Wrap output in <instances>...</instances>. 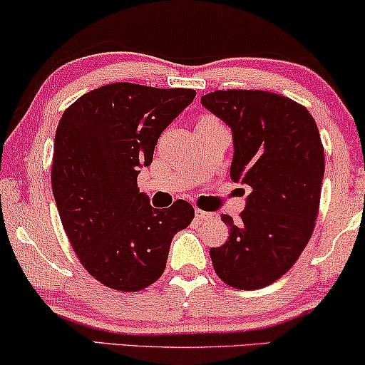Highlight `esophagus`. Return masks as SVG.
Segmentation results:
<instances>
[{"instance_id": "1", "label": "esophagus", "mask_w": 365, "mask_h": 365, "mask_svg": "<svg viewBox=\"0 0 365 365\" xmlns=\"http://www.w3.org/2000/svg\"><path fill=\"white\" fill-rule=\"evenodd\" d=\"M195 218H197V220H212V218H217V215L210 213V212H203V210H195Z\"/></svg>"}]
</instances>
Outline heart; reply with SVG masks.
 Wrapping results in <instances>:
<instances>
[{
  "mask_svg": "<svg viewBox=\"0 0 365 365\" xmlns=\"http://www.w3.org/2000/svg\"><path fill=\"white\" fill-rule=\"evenodd\" d=\"M203 120H213V119H208V117H207V119H203ZM203 120H202V122H203Z\"/></svg>",
  "mask_w": 365,
  "mask_h": 365,
  "instance_id": "b5f03b06",
  "label": "heart"
}]
</instances>
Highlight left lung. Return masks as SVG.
Masks as SVG:
<instances>
[{
	"label": "left lung",
	"instance_id": "8db88e82",
	"mask_svg": "<svg viewBox=\"0 0 365 365\" xmlns=\"http://www.w3.org/2000/svg\"><path fill=\"white\" fill-rule=\"evenodd\" d=\"M202 106L233 137L230 177L251 188L238 222L222 215L230 240L210 250L213 268L236 289H259L291 269L319 210L324 148L309 110L264 91H215Z\"/></svg>",
	"mask_w": 365,
	"mask_h": 365
}]
</instances>
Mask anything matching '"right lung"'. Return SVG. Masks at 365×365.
<instances>
[{
  "label": "right lung",
  "instance_id": "1",
  "mask_svg": "<svg viewBox=\"0 0 365 365\" xmlns=\"http://www.w3.org/2000/svg\"><path fill=\"white\" fill-rule=\"evenodd\" d=\"M195 96L115 82L87 92L61 117L53 158L61 222L82 266L112 289L155 283L172 238L195 217L185 200L158 210L137 188L158 137Z\"/></svg>",
  "mask_w": 365,
  "mask_h": 365
}]
</instances>
